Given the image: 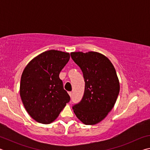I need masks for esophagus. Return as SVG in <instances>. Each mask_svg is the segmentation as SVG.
<instances>
[{
    "mask_svg": "<svg viewBox=\"0 0 150 150\" xmlns=\"http://www.w3.org/2000/svg\"><path fill=\"white\" fill-rule=\"evenodd\" d=\"M68 93H69V96H70V97L71 98V96H72V93H71V92H69Z\"/></svg>",
    "mask_w": 150,
    "mask_h": 150,
    "instance_id": "esophagus-1",
    "label": "esophagus"
}]
</instances>
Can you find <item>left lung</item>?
I'll return each instance as SVG.
<instances>
[{
  "label": "left lung",
  "instance_id": "1",
  "mask_svg": "<svg viewBox=\"0 0 150 150\" xmlns=\"http://www.w3.org/2000/svg\"><path fill=\"white\" fill-rule=\"evenodd\" d=\"M71 57L81 68L85 79L82 99L73 106L77 117L86 125L102 121L115 106L120 91L116 70L100 53L71 52Z\"/></svg>",
  "mask_w": 150,
  "mask_h": 150
}]
</instances>
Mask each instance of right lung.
I'll use <instances>...</instances> for the list:
<instances>
[{
	"mask_svg": "<svg viewBox=\"0 0 150 150\" xmlns=\"http://www.w3.org/2000/svg\"><path fill=\"white\" fill-rule=\"evenodd\" d=\"M69 58V53L46 51L30 61L23 71L20 97L28 113L38 122L52 123L69 102L59 77Z\"/></svg>",
	"mask_w": 150,
	"mask_h": 150,
	"instance_id": "right-lung-1",
	"label": "right lung"
}]
</instances>
